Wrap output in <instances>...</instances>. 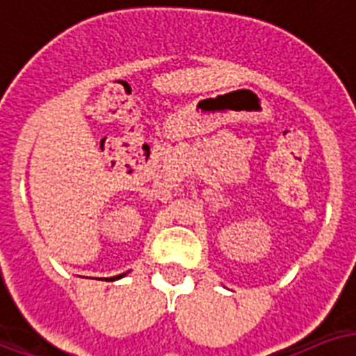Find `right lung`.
<instances>
[{"mask_svg":"<svg viewBox=\"0 0 356 356\" xmlns=\"http://www.w3.org/2000/svg\"><path fill=\"white\" fill-rule=\"evenodd\" d=\"M118 277H124V274H120V276H116V277H111V280H118Z\"/></svg>","mask_w":356,"mask_h":356,"instance_id":"right-lung-1","label":"right lung"}]
</instances>
